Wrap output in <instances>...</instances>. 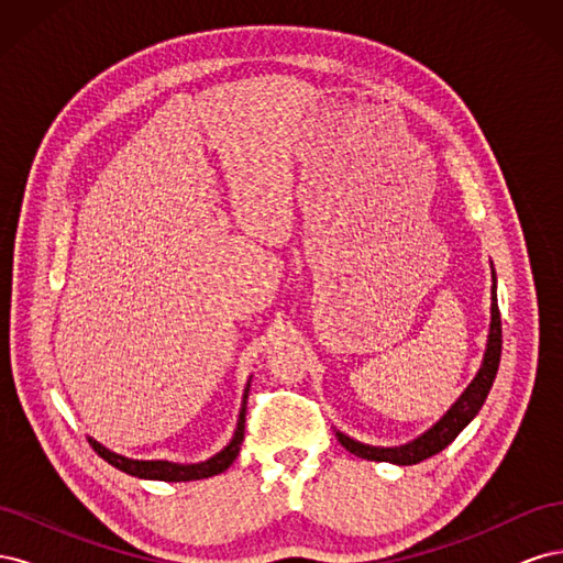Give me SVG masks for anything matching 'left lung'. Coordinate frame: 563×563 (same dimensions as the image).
Wrapping results in <instances>:
<instances>
[{"instance_id": "obj_1", "label": "left lung", "mask_w": 563, "mask_h": 563, "mask_svg": "<svg viewBox=\"0 0 563 563\" xmlns=\"http://www.w3.org/2000/svg\"><path fill=\"white\" fill-rule=\"evenodd\" d=\"M500 350H503V327H500V310H498V296H496V272H493V286H490V329H488V343L484 352L482 368L476 371L474 380L467 385L463 395L449 408L439 422H434L428 432H422L418 439L408 441L404 446H368L362 441H354L343 432H335L338 441L356 457L376 460V463H395V465H416L422 463L424 457H432L439 451H444L451 441L463 432L467 424L479 413L484 406L490 385L496 380V373L500 366Z\"/></svg>"}]
</instances>
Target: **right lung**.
Segmentation results:
<instances>
[{
	"label": "right lung",
	"instance_id": "right-lung-1",
	"mask_svg": "<svg viewBox=\"0 0 563 563\" xmlns=\"http://www.w3.org/2000/svg\"><path fill=\"white\" fill-rule=\"evenodd\" d=\"M249 387L244 389V401L240 408V420H236V430L230 439V444L216 453L213 457L203 460V463H192V465H180V463H168V460H133L126 455H119L110 449H106L103 444H98L96 439L89 437V444L93 446V451L108 460V463L117 470H122L131 476H139V479H157V482H195V479H207V476L220 474L225 472L232 463L234 457L240 455L242 449V441H244V424H246V399H249Z\"/></svg>",
	"mask_w": 563,
	"mask_h": 563
}]
</instances>
